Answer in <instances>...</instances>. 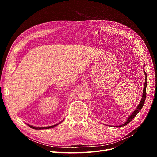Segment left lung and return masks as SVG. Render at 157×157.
I'll return each mask as SVG.
<instances>
[{"mask_svg": "<svg viewBox=\"0 0 157 157\" xmlns=\"http://www.w3.org/2000/svg\"><path fill=\"white\" fill-rule=\"evenodd\" d=\"M144 74H145V76H146V77H145V82H144V88H143V97H142V99H141V102H140V103H139V105L137 106V109L132 113V114L128 118V119H127V120L123 123V124H122V125H120V126H118V127H123V126H125V125H127L128 123H129L131 121H132V120L133 118H135V117L137 115V114L141 110V109L143 108V105H144V102H145V101H146V86H147V76H146V73L144 72ZM118 127V126H117Z\"/></svg>", "mask_w": 157, "mask_h": 157, "instance_id": "8db88e82", "label": "left lung"}]
</instances>
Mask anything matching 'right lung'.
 Returning a JSON list of instances; mask_svg holds the SVG:
<instances>
[{
  "label": "right lung",
  "mask_w": 157,
  "mask_h": 157,
  "mask_svg": "<svg viewBox=\"0 0 157 157\" xmlns=\"http://www.w3.org/2000/svg\"><path fill=\"white\" fill-rule=\"evenodd\" d=\"M61 123V122H60ZM59 123H58V124H56V125H52V126H49V127H33V126H31V125H29V124H27V125H29L30 128H33V129H36V130H39V129H48V128H53V127H56L57 125H59Z\"/></svg>",
  "instance_id": "right-lung-1"
}]
</instances>
